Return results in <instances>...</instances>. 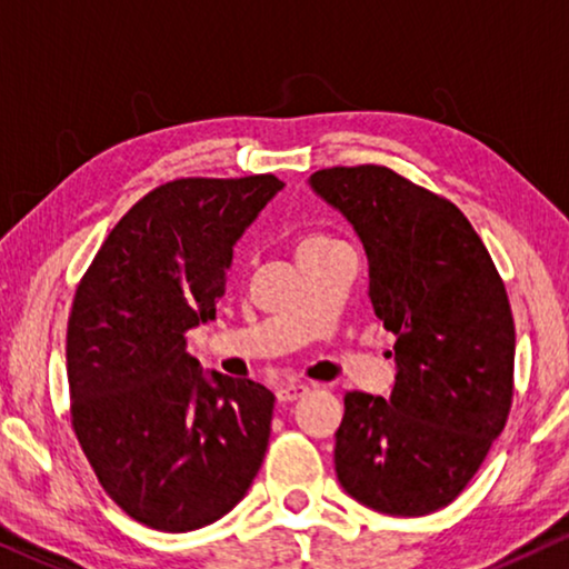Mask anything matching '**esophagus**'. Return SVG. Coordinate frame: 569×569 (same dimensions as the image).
Here are the masks:
<instances>
[{
    "label": "esophagus",
    "mask_w": 569,
    "mask_h": 569,
    "mask_svg": "<svg viewBox=\"0 0 569 569\" xmlns=\"http://www.w3.org/2000/svg\"><path fill=\"white\" fill-rule=\"evenodd\" d=\"M308 393V386L306 383H287V386H279L277 388V399L282 403H290V401H298L302 396Z\"/></svg>",
    "instance_id": "esophagus-1"
}]
</instances>
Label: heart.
I'll return each instance as SVG.
<instances>
[{"label":"heart","instance_id":"b5f03b06","mask_svg":"<svg viewBox=\"0 0 569 569\" xmlns=\"http://www.w3.org/2000/svg\"><path fill=\"white\" fill-rule=\"evenodd\" d=\"M329 243H337V240L329 238V236H323V232H310V236H302L298 240V256L306 253V251H316V248H323V246H329Z\"/></svg>","mask_w":569,"mask_h":569}]
</instances>
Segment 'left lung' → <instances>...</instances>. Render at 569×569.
<instances>
[{
    "instance_id": "1",
    "label": "left lung",
    "mask_w": 569,
    "mask_h": 569,
    "mask_svg": "<svg viewBox=\"0 0 569 569\" xmlns=\"http://www.w3.org/2000/svg\"><path fill=\"white\" fill-rule=\"evenodd\" d=\"M310 186L362 240L372 310L399 365L388 399L345 393L337 477L372 510L430 516L463 492L508 422L516 323L505 282L461 209L391 168H323Z\"/></svg>"
}]
</instances>
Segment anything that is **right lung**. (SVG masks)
I'll use <instances>...</instances> for the list:
<instances>
[{"label":"right lung","mask_w":569,"mask_h":569,"mask_svg":"<svg viewBox=\"0 0 569 569\" xmlns=\"http://www.w3.org/2000/svg\"><path fill=\"white\" fill-rule=\"evenodd\" d=\"M282 186L271 173L162 183L116 222L77 284L72 430L106 495L142 526L214 523L261 469L274 393L207 380L186 339L214 318L232 246Z\"/></svg>","instance_id":"right-lung-1"}]
</instances>
